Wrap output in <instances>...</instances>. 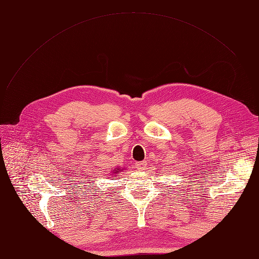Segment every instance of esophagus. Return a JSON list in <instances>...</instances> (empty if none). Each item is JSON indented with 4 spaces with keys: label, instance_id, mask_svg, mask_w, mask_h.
Returning a JSON list of instances; mask_svg holds the SVG:
<instances>
[{
    "label": "esophagus",
    "instance_id": "obj_1",
    "mask_svg": "<svg viewBox=\"0 0 259 259\" xmlns=\"http://www.w3.org/2000/svg\"><path fill=\"white\" fill-rule=\"evenodd\" d=\"M135 166L138 170H145L147 167V162L146 161H140L135 164Z\"/></svg>",
    "mask_w": 259,
    "mask_h": 259
}]
</instances>
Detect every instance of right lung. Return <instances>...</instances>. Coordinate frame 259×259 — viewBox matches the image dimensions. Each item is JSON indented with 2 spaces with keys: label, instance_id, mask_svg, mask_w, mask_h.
<instances>
[{
  "label": "right lung",
  "instance_id": "1",
  "mask_svg": "<svg viewBox=\"0 0 259 259\" xmlns=\"http://www.w3.org/2000/svg\"><path fill=\"white\" fill-rule=\"evenodd\" d=\"M120 170V168H117V169H115L114 171H113V173H117V171H119Z\"/></svg>",
  "mask_w": 259,
  "mask_h": 259
}]
</instances>
